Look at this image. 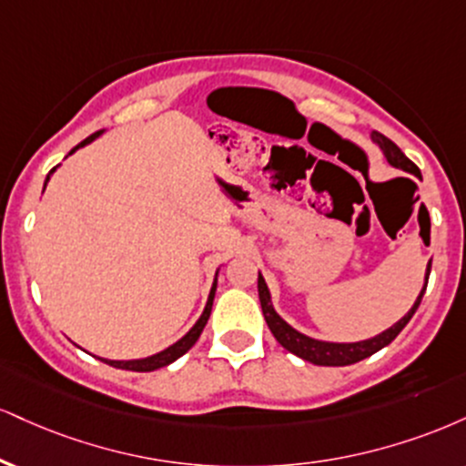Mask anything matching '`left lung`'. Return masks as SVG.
Segmentation results:
<instances>
[{"label":"left lung","instance_id":"1","mask_svg":"<svg viewBox=\"0 0 466 466\" xmlns=\"http://www.w3.org/2000/svg\"><path fill=\"white\" fill-rule=\"evenodd\" d=\"M371 141L378 145L380 151H382L386 162H389L390 167H395V169H401L406 173H412L414 177L421 179V171H419V167L414 165L410 158H406V154H403V151L397 147L390 138H386L384 134L373 130ZM430 267H431V262H428V267H425L423 289H421V293L417 295V299H414L410 310H408L406 315L400 319V321L390 325V328H386L384 332L375 334V336H371V339L354 340V343H336V340L312 339V336L295 329L289 321H284V319L276 312V308H273L271 290H268L262 273H258V297H260L262 315H265L268 329H271V334L276 336V340L284 347V350H289L290 354L299 356L301 360L319 364V367H345V364L360 362V360H364V358L373 356L375 351H380L382 347L389 345L390 340H395V336L400 334L403 328H406V323L410 321L412 315L417 312V308L423 299L425 287H428V278H430Z\"/></svg>","mask_w":466,"mask_h":466}]
</instances>
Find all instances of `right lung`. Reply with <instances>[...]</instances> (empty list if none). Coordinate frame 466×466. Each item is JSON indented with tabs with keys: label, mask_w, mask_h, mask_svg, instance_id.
I'll use <instances>...</instances> for the list:
<instances>
[{
	"label": "right lung",
	"mask_w": 466,
	"mask_h": 466,
	"mask_svg": "<svg viewBox=\"0 0 466 466\" xmlns=\"http://www.w3.org/2000/svg\"><path fill=\"white\" fill-rule=\"evenodd\" d=\"M104 132H106V130H99V132L91 134V137H88V138H84V141H82L80 145H76V147H73V149H71L69 154H66V156L76 154V151L80 149V147H86L88 143H93L95 138H99V137H102ZM58 167H60V165H58ZM58 167H54V169L47 173V177H45V184H43V190H45V187H47L49 177L54 176V171L58 169ZM221 267H223V265H221ZM221 267L217 268V273H215V279H212V287H210V293H208V301H206V306H204V312H201L199 319H198V321H195L193 328H190L188 332L182 336V339H177L176 343L169 345V347H165V350L156 351V354H151V356H145V358H137V360H108V358H99V360H104L106 364H110V367H116V369H126V371H141V373H147V371H156V369H162V367H167V364L176 362L179 356H184V354H187V351L190 350V347H193L195 343H198V339H199L201 329H204V325L208 323V317H210V310H212V301H215L217 278H218V271H221Z\"/></svg>",
	"instance_id": "obj_1"
}]
</instances>
